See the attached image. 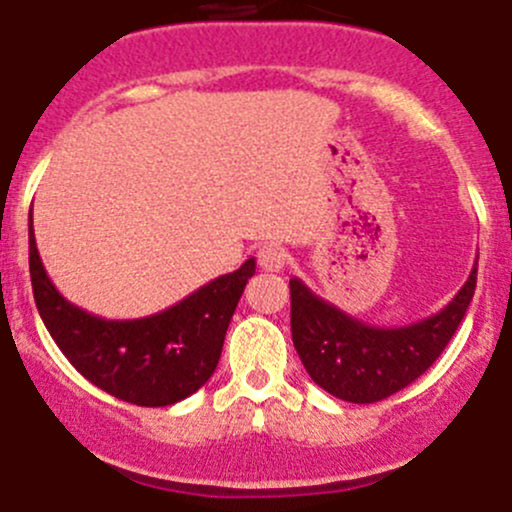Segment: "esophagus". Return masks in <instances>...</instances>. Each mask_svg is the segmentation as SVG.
I'll use <instances>...</instances> for the list:
<instances>
[{"mask_svg":"<svg viewBox=\"0 0 512 512\" xmlns=\"http://www.w3.org/2000/svg\"><path fill=\"white\" fill-rule=\"evenodd\" d=\"M288 260L290 255L278 245H265L260 247V252H257V262H260L262 270L267 272H280L285 265H288Z\"/></svg>","mask_w":512,"mask_h":512,"instance_id":"obj_1","label":"esophagus"}]
</instances>
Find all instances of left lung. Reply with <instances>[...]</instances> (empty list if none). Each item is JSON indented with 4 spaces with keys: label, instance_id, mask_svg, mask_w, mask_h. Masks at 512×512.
<instances>
[{
    "label": "left lung",
    "instance_id": "left-lung-1",
    "mask_svg": "<svg viewBox=\"0 0 512 512\" xmlns=\"http://www.w3.org/2000/svg\"><path fill=\"white\" fill-rule=\"evenodd\" d=\"M477 285V262L460 293L439 313L401 328H379L343 313L290 280V331L315 384L336 399L374 404L424 374L465 318Z\"/></svg>",
    "mask_w": 512,
    "mask_h": 512
}]
</instances>
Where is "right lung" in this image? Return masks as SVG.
I'll return each mask as SVG.
<instances>
[{
	"mask_svg": "<svg viewBox=\"0 0 512 512\" xmlns=\"http://www.w3.org/2000/svg\"><path fill=\"white\" fill-rule=\"evenodd\" d=\"M252 275L255 257L161 313L108 321L62 298L52 285L37 252L30 212V278L42 323L90 384L138 407H169L207 384Z\"/></svg>",
	"mask_w": 512,
	"mask_h": 512,
	"instance_id": "1",
	"label": "right lung"
}]
</instances>
